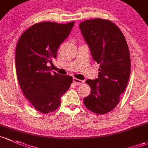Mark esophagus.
Masks as SVG:
<instances>
[{
	"label": "esophagus",
	"instance_id": "1",
	"mask_svg": "<svg viewBox=\"0 0 148 148\" xmlns=\"http://www.w3.org/2000/svg\"><path fill=\"white\" fill-rule=\"evenodd\" d=\"M73 82L76 85H80L83 84V83H84V81H83V80H79V79L75 78V77H74L73 78Z\"/></svg>",
	"mask_w": 148,
	"mask_h": 148
}]
</instances>
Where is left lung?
Masks as SVG:
<instances>
[{"label":"left lung","mask_w":148,"mask_h":148,"mask_svg":"<svg viewBox=\"0 0 148 148\" xmlns=\"http://www.w3.org/2000/svg\"><path fill=\"white\" fill-rule=\"evenodd\" d=\"M95 61L100 64L98 77L88 79L91 92L83 100L88 110L107 113L116 107L130 75L128 45L121 30L108 20H86L79 25Z\"/></svg>","instance_id":"obj_1"}]
</instances>
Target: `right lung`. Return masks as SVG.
Masks as SVG:
<instances>
[{"label":"right lung","instance_id":"right-lung-1","mask_svg":"<svg viewBox=\"0 0 148 148\" xmlns=\"http://www.w3.org/2000/svg\"><path fill=\"white\" fill-rule=\"evenodd\" d=\"M74 23L34 24L21 35L17 43L18 83L26 98L42 113H49L60 106V99L73 82L71 76L51 73L48 65L56 58L58 48L69 36Z\"/></svg>","mask_w":148,"mask_h":148}]
</instances>
